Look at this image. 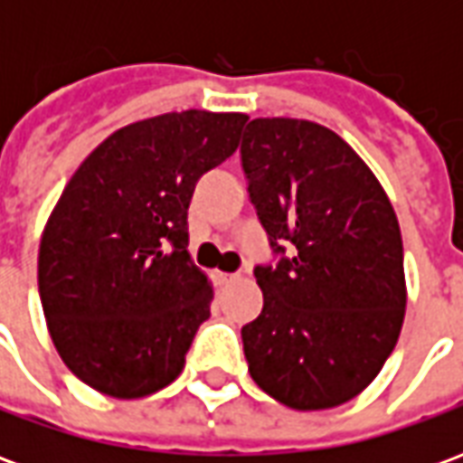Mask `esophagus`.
Wrapping results in <instances>:
<instances>
[{
	"label": "esophagus",
	"instance_id": "34e87169",
	"mask_svg": "<svg viewBox=\"0 0 463 463\" xmlns=\"http://www.w3.org/2000/svg\"><path fill=\"white\" fill-rule=\"evenodd\" d=\"M213 280H215V285H231L232 280H238V275L235 272H213Z\"/></svg>",
	"mask_w": 463,
	"mask_h": 463
}]
</instances>
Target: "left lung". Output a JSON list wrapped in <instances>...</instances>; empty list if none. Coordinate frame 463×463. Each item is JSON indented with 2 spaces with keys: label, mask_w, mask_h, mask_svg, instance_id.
Segmentation results:
<instances>
[{
  "label": "left lung",
  "mask_w": 463,
  "mask_h": 463,
  "mask_svg": "<svg viewBox=\"0 0 463 463\" xmlns=\"http://www.w3.org/2000/svg\"><path fill=\"white\" fill-rule=\"evenodd\" d=\"M241 161L280 255L255 268L262 312L241 332L250 377L285 407H340L369 387L402 332L397 213L367 163L320 123L252 118Z\"/></svg>",
  "instance_id": "obj_1"
}]
</instances>
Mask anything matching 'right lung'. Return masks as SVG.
<instances>
[{
	"label": "right lung",
	"instance_id": "1",
	"mask_svg": "<svg viewBox=\"0 0 463 463\" xmlns=\"http://www.w3.org/2000/svg\"><path fill=\"white\" fill-rule=\"evenodd\" d=\"M245 121L191 109L128 123L66 183L39 245V298L59 357L96 392L141 399L183 372L213 300L185 250L188 205Z\"/></svg>",
	"mask_w": 463,
	"mask_h": 463
}]
</instances>
